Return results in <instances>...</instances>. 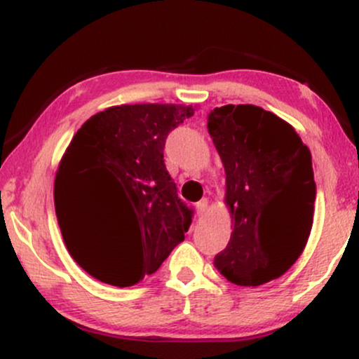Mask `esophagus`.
Masks as SVG:
<instances>
[{
  "instance_id": "obj_1",
  "label": "esophagus",
  "mask_w": 359,
  "mask_h": 359,
  "mask_svg": "<svg viewBox=\"0 0 359 359\" xmlns=\"http://www.w3.org/2000/svg\"><path fill=\"white\" fill-rule=\"evenodd\" d=\"M208 209H209V201L208 199H203V201H199V203H197V214H199L201 217H203L204 214L208 212Z\"/></svg>"
}]
</instances>
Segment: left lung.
Segmentation results:
<instances>
[{
    "label": "left lung",
    "instance_id": "obj_1",
    "mask_svg": "<svg viewBox=\"0 0 359 359\" xmlns=\"http://www.w3.org/2000/svg\"><path fill=\"white\" fill-rule=\"evenodd\" d=\"M208 131L224 165V204L233 224L214 266L236 285H263L297 262L311 236V150L285 119L255 104L216 108Z\"/></svg>",
    "mask_w": 359,
    "mask_h": 359
}]
</instances>
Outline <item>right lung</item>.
Instances as JSON below:
<instances>
[{"instance_id":"right-lung-1","label":"right lung","mask_w":359,"mask_h":359,"mask_svg":"<svg viewBox=\"0 0 359 359\" xmlns=\"http://www.w3.org/2000/svg\"><path fill=\"white\" fill-rule=\"evenodd\" d=\"M185 104H119L74 135L53 182L62 238L90 277L131 287L155 273L184 240L192 211L163 162L168 131L191 118Z\"/></svg>"}]
</instances>
